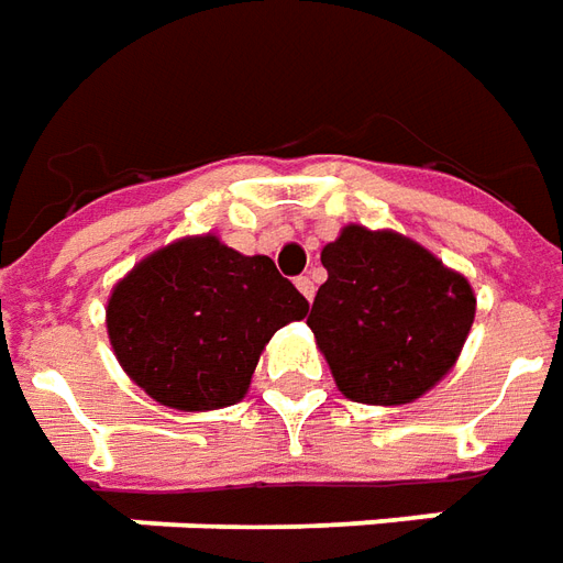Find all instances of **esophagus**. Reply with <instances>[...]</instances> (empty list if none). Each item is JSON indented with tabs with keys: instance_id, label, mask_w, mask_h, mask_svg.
Listing matches in <instances>:
<instances>
[{
	"instance_id": "1",
	"label": "esophagus",
	"mask_w": 563,
	"mask_h": 563,
	"mask_svg": "<svg viewBox=\"0 0 563 563\" xmlns=\"http://www.w3.org/2000/svg\"><path fill=\"white\" fill-rule=\"evenodd\" d=\"M295 286H298V292L305 295L307 301H313V295H317V286H313V280H310V277H298V280H295Z\"/></svg>"
}]
</instances>
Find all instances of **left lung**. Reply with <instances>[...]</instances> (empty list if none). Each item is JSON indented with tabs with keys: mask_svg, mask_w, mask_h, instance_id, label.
Here are the masks:
<instances>
[{
	"mask_svg": "<svg viewBox=\"0 0 563 563\" xmlns=\"http://www.w3.org/2000/svg\"><path fill=\"white\" fill-rule=\"evenodd\" d=\"M322 265L307 325L350 401L413 404L455 367L476 317L464 274L407 234L358 222L322 246Z\"/></svg>",
	"mask_w": 563,
	"mask_h": 563,
	"instance_id": "8db88e82",
	"label": "left lung"
}]
</instances>
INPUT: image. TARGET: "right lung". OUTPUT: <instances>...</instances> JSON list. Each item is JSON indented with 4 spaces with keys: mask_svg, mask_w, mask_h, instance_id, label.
<instances>
[{
    "mask_svg": "<svg viewBox=\"0 0 563 563\" xmlns=\"http://www.w3.org/2000/svg\"><path fill=\"white\" fill-rule=\"evenodd\" d=\"M310 305L268 256H244L213 232L153 250L111 289L108 341L156 404L208 413L246 395L274 331Z\"/></svg>",
    "mask_w": 563,
    "mask_h": 563,
    "instance_id": "add662e5",
    "label": "right lung"
}]
</instances>
